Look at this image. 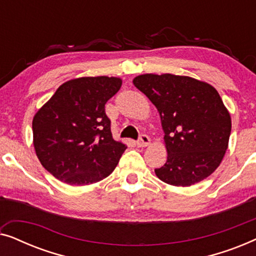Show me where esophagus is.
I'll return each mask as SVG.
<instances>
[{
  "instance_id": "34e87169",
  "label": "esophagus",
  "mask_w": 256,
  "mask_h": 256,
  "mask_svg": "<svg viewBox=\"0 0 256 256\" xmlns=\"http://www.w3.org/2000/svg\"><path fill=\"white\" fill-rule=\"evenodd\" d=\"M150 143H152V140L149 138V136L141 135L140 136L138 141L136 142V144H138V148H144V146H148Z\"/></svg>"
}]
</instances>
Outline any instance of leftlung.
I'll list each match as a JSON object with an SVG mask.
<instances>
[{"label": "left lung", "mask_w": 256, "mask_h": 256, "mask_svg": "<svg viewBox=\"0 0 256 256\" xmlns=\"http://www.w3.org/2000/svg\"><path fill=\"white\" fill-rule=\"evenodd\" d=\"M157 108L168 157L156 176L174 186H190L220 166L228 148L230 112L218 90L188 76L146 73L132 80Z\"/></svg>", "instance_id": "left-lung-1"}]
</instances>
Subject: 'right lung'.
<instances>
[{
	"instance_id": "1",
	"label": "right lung",
	"mask_w": 256,
	"mask_h": 256,
	"mask_svg": "<svg viewBox=\"0 0 256 256\" xmlns=\"http://www.w3.org/2000/svg\"><path fill=\"white\" fill-rule=\"evenodd\" d=\"M121 85L118 76L71 79L37 110L34 152L52 176L82 186L113 172L127 146L113 138L104 104Z\"/></svg>"
}]
</instances>
